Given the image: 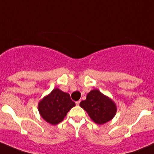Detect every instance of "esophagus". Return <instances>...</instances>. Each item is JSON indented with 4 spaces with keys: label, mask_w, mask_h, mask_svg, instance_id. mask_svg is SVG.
Listing matches in <instances>:
<instances>
[{
    "label": "esophagus",
    "mask_w": 154,
    "mask_h": 154,
    "mask_svg": "<svg viewBox=\"0 0 154 154\" xmlns=\"http://www.w3.org/2000/svg\"><path fill=\"white\" fill-rule=\"evenodd\" d=\"M80 100H78V101H76V105H77V106H79V105H80Z\"/></svg>",
    "instance_id": "obj_1"
}]
</instances>
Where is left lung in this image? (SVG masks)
<instances>
[{
    "instance_id": "left-lung-1",
    "label": "left lung",
    "mask_w": 154,
    "mask_h": 154,
    "mask_svg": "<svg viewBox=\"0 0 154 154\" xmlns=\"http://www.w3.org/2000/svg\"><path fill=\"white\" fill-rule=\"evenodd\" d=\"M80 106L86 110L91 120L97 125H103L109 122L117 111L113 100L97 89L91 90L88 93L86 99L80 102Z\"/></svg>"
}]
</instances>
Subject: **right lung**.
Returning a JSON list of instances; mask_svg holds the SVG:
<instances>
[{
    "label": "right lung",
    "instance_id": "add662e5",
    "mask_svg": "<svg viewBox=\"0 0 154 154\" xmlns=\"http://www.w3.org/2000/svg\"><path fill=\"white\" fill-rule=\"evenodd\" d=\"M75 106L69 94L56 88L38 103V109L44 120L52 125L60 123L68 112Z\"/></svg>",
    "mask_w": 154,
    "mask_h": 154
}]
</instances>
